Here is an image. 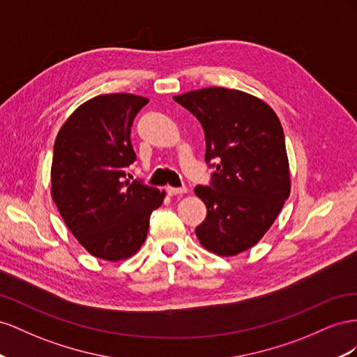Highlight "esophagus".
<instances>
[{"label": "esophagus", "mask_w": 357, "mask_h": 357, "mask_svg": "<svg viewBox=\"0 0 357 357\" xmlns=\"http://www.w3.org/2000/svg\"><path fill=\"white\" fill-rule=\"evenodd\" d=\"M166 191H167L169 196H176V195H185L188 190L185 187H179V188H176V187H167Z\"/></svg>", "instance_id": "34e87169"}]
</instances>
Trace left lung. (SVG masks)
Returning a JSON list of instances; mask_svg holds the SVG:
<instances>
[{
    "instance_id": "8db88e82",
    "label": "left lung",
    "mask_w": 357,
    "mask_h": 357,
    "mask_svg": "<svg viewBox=\"0 0 357 357\" xmlns=\"http://www.w3.org/2000/svg\"><path fill=\"white\" fill-rule=\"evenodd\" d=\"M173 100L199 119L205 160L215 167L211 185L195 188L208 209L196 235L208 251L236 256L263 238L290 196L281 122L264 101L238 89L211 86Z\"/></svg>"
}]
</instances>
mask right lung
I'll use <instances>...</instances> for the list:
<instances>
[{
    "mask_svg": "<svg viewBox=\"0 0 357 357\" xmlns=\"http://www.w3.org/2000/svg\"><path fill=\"white\" fill-rule=\"evenodd\" d=\"M148 101L121 93L97 96L70 115L55 140L52 199L80 245L107 261L137 252L151 213L166 195L124 179L136 161L131 126Z\"/></svg>",
    "mask_w": 357,
    "mask_h": 357,
    "instance_id": "1",
    "label": "right lung"
}]
</instances>
